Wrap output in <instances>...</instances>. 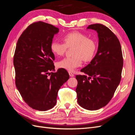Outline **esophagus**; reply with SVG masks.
Instances as JSON below:
<instances>
[{
    "mask_svg": "<svg viewBox=\"0 0 135 135\" xmlns=\"http://www.w3.org/2000/svg\"><path fill=\"white\" fill-rule=\"evenodd\" d=\"M69 75H70V76L73 77V76H74V74H73V73H72L70 72V71H69Z\"/></svg>",
    "mask_w": 135,
    "mask_h": 135,
    "instance_id": "esophagus-1",
    "label": "esophagus"
}]
</instances>
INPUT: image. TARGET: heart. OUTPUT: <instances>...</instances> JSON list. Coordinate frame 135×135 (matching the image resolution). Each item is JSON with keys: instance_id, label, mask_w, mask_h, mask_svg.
Masks as SVG:
<instances>
[{"instance_id": "1", "label": "heart", "mask_w": 135, "mask_h": 135, "mask_svg": "<svg viewBox=\"0 0 135 135\" xmlns=\"http://www.w3.org/2000/svg\"><path fill=\"white\" fill-rule=\"evenodd\" d=\"M64 43L52 41L50 45L51 52L55 56H62L68 48H73L70 57H66L57 63L59 68L72 71L84 62L91 61L95 56L97 44L95 40L82 32L73 31L63 36Z\"/></svg>"}]
</instances>
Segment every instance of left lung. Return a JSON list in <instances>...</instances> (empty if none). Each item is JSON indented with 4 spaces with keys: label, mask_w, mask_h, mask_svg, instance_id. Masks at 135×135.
Here are the masks:
<instances>
[{
    "label": "left lung",
    "mask_w": 135,
    "mask_h": 135,
    "mask_svg": "<svg viewBox=\"0 0 135 135\" xmlns=\"http://www.w3.org/2000/svg\"><path fill=\"white\" fill-rule=\"evenodd\" d=\"M99 37L97 54L80 70L85 75L75 76L77 101L82 108L96 110L111 100L121 79L123 59L120 42L108 27L101 23L89 25Z\"/></svg>",
    "instance_id": "8db88e82"
}]
</instances>
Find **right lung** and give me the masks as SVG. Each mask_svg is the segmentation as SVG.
Masks as SVG:
<instances>
[{"label":"right lung","instance_id":"right-lung-1","mask_svg":"<svg viewBox=\"0 0 135 135\" xmlns=\"http://www.w3.org/2000/svg\"><path fill=\"white\" fill-rule=\"evenodd\" d=\"M59 28L38 21L31 23L18 39L13 57L15 84L24 101L39 111L52 109L60 87L69 79L68 71H55L50 45Z\"/></svg>","mask_w":135,"mask_h":135}]
</instances>
